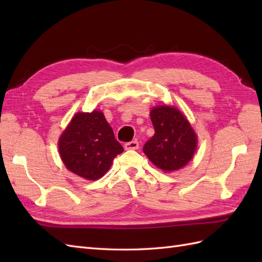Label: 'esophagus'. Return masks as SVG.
Masks as SVG:
<instances>
[{"instance_id":"obj_1","label":"esophagus","mask_w":262,"mask_h":262,"mask_svg":"<svg viewBox=\"0 0 262 262\" xmlns=\"http://www.w3.org/2000/svg\"><path fill=\"white\" fill-rule=\"evenodd\" d=\"M138 147H140V144H138L137 141H130L125 144L126 149H137Z\"/></svg>"}]
</instances>
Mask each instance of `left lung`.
Masks as SVG:
<instances>
[{"label": "left lung", "instance_id": "1", "mask_svg": "<svg viewBox=\"0 0 262 262\" xmlns=\"http://www.w3.org/2000/svg\"><path fill=\"white\" fill-rule=\"evenodd\" d=\"M154 135L144 144L146 157L166 172L179 170L191 160L197 137L191 125L179 110L160 105L151 110Z\"/></svg>", "mask_w": 262, "mask_h": 262}]
</instances>
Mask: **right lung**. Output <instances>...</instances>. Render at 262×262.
<instances>
[{
	"label": "right lung",
	"instance_id": "1",
	"mask_svg": "<svg viewBox=\"0 0 262 262\" xmlns=\"http://www.w3.org/2000/svg\"><path fill=\"white\" fill-rule=\"evenodd\" d=\"M59 154L66 168L88 180H97L122 153L113 128L100 111L77 113L60 135Z\"/></svg>",
	"mask_w": 262,
	"mask_h": 262
}]
</instances>
